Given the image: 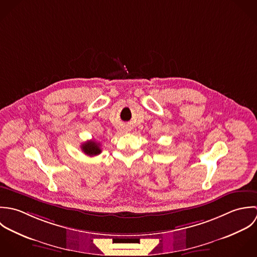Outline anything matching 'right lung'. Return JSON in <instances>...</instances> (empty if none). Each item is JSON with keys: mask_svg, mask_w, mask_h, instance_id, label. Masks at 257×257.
<instances>
[{"mask_svg": "<svg viewBox=\"0 0 257 257\" xmlns=\"http://www.w3.org/2000/svg\"><path fill=\"white\" fill-rule=\"evenodd\" d=\"M81 150L88 156H96L101 153L100 143H97L94 140L86 141L81 145Z\"/></svg>", "mask_w": 257, "mask_h": 257, "instance_id": "right-lung-1", "label": "right lung"}]
</instances>
